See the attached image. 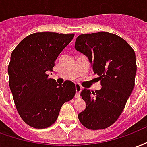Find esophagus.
Wrapping results in <instances>:
<instances>
[{"label": "esophagus", "mask_w": 147, "mask_h": 147, "mask_svg": "<svg viewBox=\"0 0 147 147\" xmlns=\"http://www.w3.org/2000/svg\"><path fill=\"white\" fill-rule=\"evenodd\" d=\"M82 90V87L80 86V85L79 84H76V93L75 95V97L76 98H79L80 97V92Z\"/></svg>", "instance_id": "obj_1"}]
</instances>
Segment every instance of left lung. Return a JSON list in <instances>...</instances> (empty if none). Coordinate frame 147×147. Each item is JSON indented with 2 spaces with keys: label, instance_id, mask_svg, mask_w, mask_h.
<instances>
[{
  "label": "left lung",
  "instance_id": "obj_1",
  "mask_svg": "<svg viewBox=\"0 0 147 147\" xmlns=\"http://www.w3.org/2000/svg\"><path fill=\"white\" fill-rule=\"evenodd\" d=\"M75 48L88 57L102 86L81 91L86 106L79 119L89 129H106L117 121L134 88L135 51L122 38L107 32L79 35Z\"/></svg>",
  "mask_w": 147,
  "mask_h": 147
}]
</instances>
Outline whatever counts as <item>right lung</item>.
Listing matches in <instances>:
<instances>
[{
    "label": "right lung",
    "instance_id": "add662e5",
    "mask_svg": "<svg viewBox=\"0 0 147 147\" xmlns=\"http://www.w3.org/2000/svg\"><path fill=\"white\" fill-rule=\"evenodd\" d=\"M75 35L43 32L26 36L11 55L9 86L18 114L35 129H45L57 120L60 110L76 93L71 81L57 84L49 79L54 61Z\"/></svg>",
    "mask_w": 147,
    "mask_h": 147
}]
</instances>
